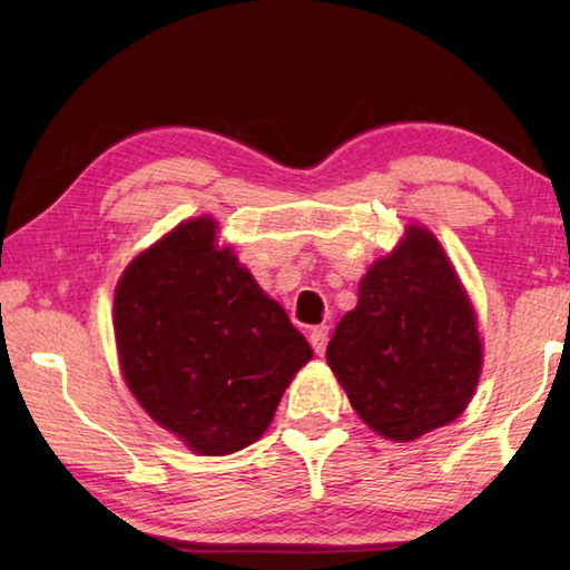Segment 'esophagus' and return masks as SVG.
<instances>
[{
	"mask_svg": "<svg viewBox=\"0 0 570 570\" xmlns=\"http://www.w3.org/2000/svg\"><path fill=\"white\" fill-rule=\"evenodd\" d=\"M308 341H311L313 350H316L318 355H323L325 353V345H328V328H325V325H316V328L311 331Z\"/></svg>",
	"mask_w": 570,
	"mask_h": 570,
	"instance_id": "obj_1",
	"label": "esophagus"
}]
</instances>
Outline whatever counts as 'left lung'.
Segmentation results:
<instances>
[{
    "label": "left lung",
    "instance_id": "left-lung-1",
    "mask_svg": "<svg viewBox=\"0 0 570 570\" xmlns=\"http://www.w3.org/2000/svg\"><path fill=\"white\" fill-rule=\"evenodd\" d=\"M325 357L357 416L384 439L416 441L463 414L482 370L478 321L426 227L409 225L370 266Z\"/></svg>",
    "mask_w": 570,
    "mask_h": 570
}]
</instances>
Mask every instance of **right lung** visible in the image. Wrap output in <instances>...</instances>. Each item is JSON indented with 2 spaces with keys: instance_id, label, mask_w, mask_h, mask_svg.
Returning <instances> with one entry per match:
<instances>
[{
  "instance_id": "1",
  "label": "right lung",
  "mask_w": 570,
  "mask_h": 570,
  "mask_svg": "<svg viewBox=\"0 0 570 570\" xmlns=\"http://www.w3.org/2000/svg\"><path fill=\"white\" fill-rule=\"evenodd\" d=\"M208 215L144 249L115 292V337L129 392L193 453L262 439L294 374L313 357Z\"/></svg>"
}]
</instances>
